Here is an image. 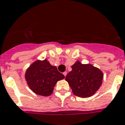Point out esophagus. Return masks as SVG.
Instances as JSON below:
<instances>
[{
    "label": "esophagus",
    "mask_w": 125,
    "mask_h": 125,
    "mask_svg": "<svg viewBox=\"0 0 125 125\" xmlns=\"http://www.w3.org/2000/svg\"><path fill=\"white\" fill-rule=\"evenodd\" d=\"M67 71H65V72H63V75H64L65 77V76H66L67 75Z\"/></svg>",
    "instance_id": "34e87169"
}]
</instances>
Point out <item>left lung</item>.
<instances>
[{"mask_svg":"<svg viewBox=\"0 0 125 125\" xmlns=\"http://www.w3.org/2000/svg\"><path fill=\"white\" fill-rule=\"evenodd\" d=\"M72 71L65 77L72 92L81 98L94 95L102 83L103 75L100 69L91 64H83L77 61L71 66Z\"/></svg>","mask_w":125,"mask_h":125,"instance_id":"obj_1","label":"left lung"}]
</instances>
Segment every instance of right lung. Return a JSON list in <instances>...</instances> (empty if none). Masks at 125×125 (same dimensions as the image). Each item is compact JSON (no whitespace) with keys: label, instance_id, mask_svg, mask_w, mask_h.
Listing matches in <instances>:
<instances>
[{"label":"right lung","instance_id":"add662e5","mask_svg":"<svg viewBox=\"0 0 125 125\" xmlns=\"http://www.w3.org/2000/svg\"><path fill=\"white\" fill-rule=\"evenodd\" d=\"M25 78L29 88L35 94L48 96L52 94L57 82L65 76L47 60H37L29 67Z\"/></svg>","mask_w":125,"mask_h":125}]
</instances>
